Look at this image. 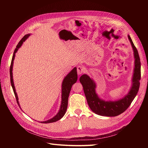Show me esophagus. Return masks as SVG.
<instances>
[{
    "instance_id": "34e87169",
    "label": "esophagus",
    "mask_w": 148,
    "mask_h": 148,
    "mask_svg": "<svg viewBox=\"0 0 148 148\" xmlns=\"http://www.w3.org/2000/svg\"><path fill=\"white\" fill-rule=\"evenodd\" d=\"M84 71H85V69L84 68V66L82 65H79L77 66V73L78 75L82 74Z\"/></svg>"
}]
</instances>
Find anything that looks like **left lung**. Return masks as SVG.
<instances>
[{
    "instance_id": "obj_1",
    "label": "left lung",
    "mask_w": 148,
    "mask_h": 148,
    "mask_svg": "<svg viewBox=\"0 0 148 148\" xmlns=\"http://www.w3.org/2000/svg\"><path fill=\"white\" fill-rule=\"evenodd\" d=\"M134 52L135 68L132 78V86L129 92L122 99L115 101H105L97 96L96 93V83L88 75L84 74L79 78L89 107L95 114L107 117H115L124 112L135 99L140 88L141 79V62L137 49L128 35Z\"/></svg>"
}]
</instances>
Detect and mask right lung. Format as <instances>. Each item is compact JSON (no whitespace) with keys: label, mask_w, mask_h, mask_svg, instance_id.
Wrapping results in <instances>:
<instances>
[{"label":"right lung","mask_w":148,"mask_h":148,"mask_svg":"<svg viewBox=\"0 0 148 148\" xmlns=\"http://www.w3.org/2000/svg\"><path fill=\"white\" fill-rule=\"evenodd\" d=\"M29 35H30L29 34L25 35V36L20 40V41L18 42V45L16 47V49H15V51H14V52H13V55L12 57L11 65H10V75L11 85H12V87L13 88V92H14V94H15L16 102L19 106H20V104H19V102H18V96H17V94L15 91L14 83H13V75H12L13 64V60H14V59H15V53L17 52L18 49L21 46L23 42L29 36ZM77 79H78V75H77V68L75 67V68L66 76L65 78L64 79L63 82H62V102H61V106H60V108L59 112H58L56 116H54L53 118H52L51 119L44 121V122H41V123H49L55 122H56V121L59 120L60 119H61L62 117H64V115H65V114L66 112L67 106H68V99H69V94L71 91V87H72V85L77 82Z\"/></svg>","instance_id":"add662e5"}]
</instances>
